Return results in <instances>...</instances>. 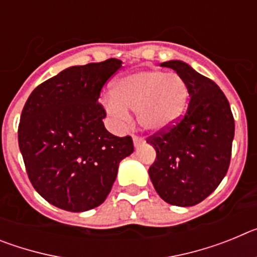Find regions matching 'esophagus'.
Returning <instances> with one entry per match:
<instances>
[{
	"mask_svg": "<svg viewBox=\"0 0 257 257\" xmlns=\"http://www.w3.org/2000/svg\"><path fill=\"white\" fill-rule=\"evenodd\" d=\"M133 142H134V145H135V147H139V145L144 144L145 140L143 139V138H140V136L133 135Z\"/></svg>",
	"mask_w": 257,
	"mask_h": 257,
	"instance_id": "obj_1",
	"label": "esophagus"
}]
</instances>
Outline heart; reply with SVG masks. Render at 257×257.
I'll use <instances>...</instances> for the list:
<instances>
[{
	"label": "heart",
	"instance_id": "1",
	"mask_svg": "<svg viewBox=\"0 0 257 257\" xmlns=\"http://www.w3.org/2000/svg\"><path fill=\"white\" fill-rule=\"evenodd\" d=\"M188 96L187 83L178 74L139 70L118 78L104 104L117 122H126L128 110H136L144 130L161 133L179 121L187 108Z\"/></svg>",
	"mask_w": 257,
	"mask_h": 257
}]
</instances>
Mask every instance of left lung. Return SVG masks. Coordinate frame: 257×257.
Here are the masks:
<instances>
[{
	"label": "left lung",
	"instance_id": "left-lung-1",
	"mask_svg": "<svg viewBox=\"0 0 257 257\" xmlns=\"http://www.w3.org/2000/svg\"><path fill=\"white\" fill-rule=\"evenodd\" d=\"M161 67L171 68L185 81L190 100L178 123L147 139L157 153L148 172L163 201L189 207L207 198L226 175L234 118L212 79L181 60L165 61Z\"/></svg>",
	"mask_w": 257,
	"mask_h": 257
}]
</instances>
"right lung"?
<instances>
[{
	"label": "right lung",
	"instance_id": "obj_1",
	"mask_svg": "<svg viewBox=\"0 0 257 257\" xmlns=\"http://www.w3.org/2000/svg\"><path fill=\"white\" fill-rule=\"evenodd\" d=\"M122 61L74 65L32 91L20 115L18 140L32 185L49 203L70 212L100 206L118 166L134 152L131 136L104 126L97 99Z\"/></svg>",
	"mask_w": 257,
	"mask_h": 257
}]
</instances>
